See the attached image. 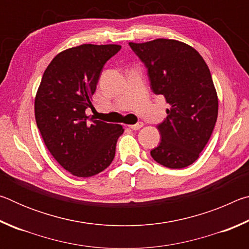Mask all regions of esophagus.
Returning <instances> with one entry per match:
<instances>
[{
  "mask_svg": "<svg viewBox=\"0 0 249 249\" xmlns=\"http://www.w3.org/2000/svg\"><path fill=\"white\" fill-rule=\"evenodd\" d=\"M142 126H144V123H142V122H138V123L134 124V125H128V127H129V128H132V129H134V130H136V129H140V128H142Z\"/></svg>",
  "mask_w": 249,
  "mask_h": 249,
  "instance_id": "34e87169",
  "label": "esophagus"
}]
</instances>
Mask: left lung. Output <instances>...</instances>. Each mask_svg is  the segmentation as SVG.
Listing matches in <instances>:
<instances>
[{
	"mask_svg": "<svg viewBox=\"0 0 249 249\" xmlns=\"http://www.w3.org/2000/svg\"><path fill=\"white\" fill-rule=\"evenodd\" d=\"M129 46L148 70L151 90L170 105L157 126L161 142L151 157L171 169L192 165L217 119L218 99L208 65L195 48L179 40L158 38Z\"/></svg>",
	"mask_w": 249,
	"mask_h": 249,
	"instance_id": "8db88e82",
	"label": "left lung"
}]
</instances>
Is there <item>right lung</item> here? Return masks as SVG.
Wrapping results in <instances>:
<instances>
[{"label":"right lung","mask_w":249,"mask_h":249,"mask_svg":"<svg viewBox=\"0 0 249 249\" xmlns=\"http://www.w3.org/2000/svg\"><path fill=\"white\" fill-rule=\"evenodd\" d=\"M120 45L83 44L59 53L46 68L35 98V119L46 147L71 175L88 178L111 165L124 132L86 114L101 71Z\"/></svg>","instance_id":"1"}]
</instances>
